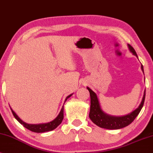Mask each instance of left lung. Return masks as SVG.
Masks as SVG:
<instances>
[{
    "label": "left lung",
    "instance_id": "obj_1",
    "mask_svg": "<svg viewBox=\"0 0 153 153\" xmlns=\"http://www.w3.org/2000/svg\"><path fill=\"white\" fill-rule=\"evenodd\" d=\"M129 48L131 52L133 53L134 55L138 57L136 51L130 45L128 44ZM142 71H143V66H141ZM90 94L91 99V105H90V111H89V117L91 119V120L93 122L95 125L99 126V127L104 128L107 129H118L121 128L125 127L130 125L132 122L134 120V119L136 117V116L140 113V110L143 106L144 101H145L146 97V91L144 92L143 100L137 109L132 112V113L128 114L127 115L121 116V117H115V116H111L107 115L103 113L102 110L101 109L100 105H99V101H98L97 94L87 87Z\"/></svg>",
    "mask_w": 153,
    "mask_h": 153
}]
</instances>
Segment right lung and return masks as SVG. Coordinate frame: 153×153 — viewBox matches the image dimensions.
I'll use <instances>...</instances> for the list:
<instances>
[{
    "mask_svg": "<svg viewBox=\"0 0 153 153\" xmlns=\"http://www.w3.org/2000/svg\"><path fill=\"white\" fill-rule=\"evenodd\" d=\"M71 95L72 94L68 95V97L66 98L65 102L66 101L67 99L70 97ZM11 111H12V113L13 114L14 117L16 118V120H17L20 124H22V125H23L24 127L26 128V129H28V130H30V131H31L36 132V133H42V132L52 131V130L56 129V128L62 123L63 119H64V106L62 107V108L61 110L59 115L54 120H52V122H50V123H48L38 124V125H30V124H27L24 123V122L22 121V120L20 119L17 115H16V113L13 111V110L11 109Z\"/></svg>",
    "mask_w": 153,
    "mask_h": 153,
    "instance_id": "right-lung-1",
    "label": "right lung"
}]
</instances>
